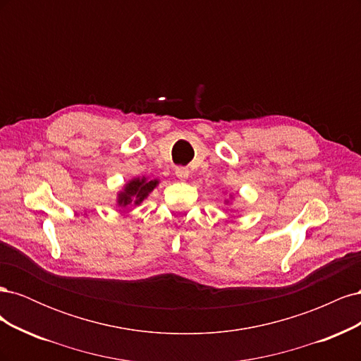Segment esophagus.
Listing matches in <instances>:
<instances>
[{
  "instance_id": "34e87169",
  "label": "esophagus",
  "mask_w": 361,
  "mask_h": 361,
  "mask_svg": "<svg viewBox=\"0 0 361 361\" xmlns=\"http://www.w3.org/2000/svg\"><path fill=\"white\" fill-rule=\"evenodd\" d=\"M174 174H176V176H178L179 179H187L188 174H190V170H188L187 167L179 166V167L174 169Z\"/></svg>"
}]
</instances>
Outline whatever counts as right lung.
Segmentation results:
<instances>
[{"label":"right lung","mask_w":361,"mask_h":361,"mask_svg":"<svg viewBox=\"0 0 361 361\" xmlns=\"http://www.w3.org/2000/svg\"><path fill=\"white\" fill-rule=\"evenodd\" d=\"M157 183H158V180H155V179L146 180L145 178L130 180L125 187V191L118 194V204L128 206L130 203H134V204L141 203L147 197V194L157 187Z\"/></svg>","instance_id":"right-lung-1"}]
</instances>
